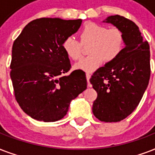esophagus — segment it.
Returning <instances> with one entry per match:
<instances>
[{
    "label": "esophagus",
    "mask_w": 155,
    "mask_h": 155,
    "mask_svg": "<svg viewBox=\"0 0 155 155\" xmlns=\"http://www.w3.org/2000/svg\"><path fill=\"white\" fill-rule=\"evenodd\" d=\"M86 78H87V87H91L92 85H91V84L89 83V80H90V78H91V75L88 74V73H87V74H86Z\"/></svg>",
    "instance_id": "34e87169"
}]
</instances>
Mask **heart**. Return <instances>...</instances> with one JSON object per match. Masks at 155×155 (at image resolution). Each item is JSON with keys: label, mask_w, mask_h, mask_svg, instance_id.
Segmentation results:
<instances>
[{"label": "heart", "mask_w": 155, "mask_h": 155, "mask_svg": "<svg viewBox=\"0 0 155 155\" xmlns=\"http://www.w3.org/2000/svg\"><path fill=\"white\" fill-rule=\"evenodd\" d=\"M80 42L74 37L66 38L63 48L69 58L77 60L82 56V45H90L92 55L82 58L74 65L76 70L92 72L105 59L111 62L118 57L124 47V35L118 28H108L94 22L87 23L80 32Z\"/></svg>", "instance_id": "1"}]
</instances>
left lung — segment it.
Listing matches in <instances>:
<instances>
[{
	"instance_id": "obj_1",
	"label": "left lung",
	"mask_w": 155,
	"mask_h": 155,
	"mask_svg": "<svg viewBox=\"0 0 155 155\" xmlns=\"http://www.w3.org/2000/svg\"><path fill=\"white\" fill-rule=\"evenodd\" d=\"M111 23L124 35L125 47L114 60L97 69L90 79L97 92L92 113L104 122L120 121L141 101L150 76V46L134 21L120 15L109 16Z\"/></svg>"
}]
</instances>
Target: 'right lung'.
I'll return each instance as SVG.
<instances>
[{"instance_id": "obj_1", "label": "right lung", "mask_w": 155, "mask_h": 155, "mask_svg": "<svg viewBox=\"0 0 155 155\" xmlns=\"http://www.w3.org/2000/svg\"><path fill=\"white\" fill-rule=\"evenodd\" d=\"M81 19L42 18L28 23L12 48L10 77L15 98L27 115L53 122L67 114L71 101L87 88L83 71L69 75L66 38L80 29Z\"/></svg>"}]
</instances>
